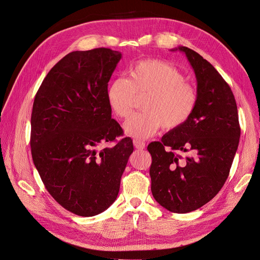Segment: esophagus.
Returning a JSON list of instances; mask_svg holds the SVG:
<instances>
[{
	"label": "esophagus",
	"mask_w": 260,
	"mask_h": 260,
	"mask_svg": "<svg viewBox=\"0 0 260 260\" xmlns=\"http://www.w3.org/2000/svg\"><path fill=\"white\" fill-rule=\"evenodd\" d=\"M134 146L137 148V149H144L145 148V143L143 142V141H140V140H134Z\"/></svg>",
	"instance_id": "34e87169"
}]
</instances>
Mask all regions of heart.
Masks as SVG:
<instances>
[{"mask_svg":"<svg viewBox=\"0 0 260 260\" xmlns=\"http://www.w3.org/2000/svg\"><path fill=\"white\" fill-rule=\"evenodd\" d=\"M176 67L158 60H145L128 70L127 80L116 78L108 85L107 101L114 115L126 118L132 113L137 98L146 96L144 112L133 115L124 123L127 136L147 139L160 126L171 131L183 125L193 115L198 94L184 82Z\"/></svg>","mask_w":260,"mask_h":260,"instance_id":"1","label":"heart"}]
</instances>
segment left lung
I'll return each mask as SVG.
<instances>
[{"mask_svg":"<svg viewBox=\"0 0 260 260\" xmlns=\"http://www.w3.org/2000/svg\"><path fill=\"white\" fill-rule=\"evenodd\" d=\"M171 51L182 52L190 62L198 102L183 125L148 145L152 157L149 174L156 202L169 211L185 214L206 204L224 185L241 128L233 93L217 69L186 46ZM180 151L193 155L182 160L176 153Z\"/></svg>","mask_w":260,"mask_h":260,"instance_id":"obj_1","label":"left lung"}]
</instances>
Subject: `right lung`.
<instances>
[{
    "mask_svg": "<svg viewBox=\"0 0 260 260\" xmlns=\"http://www.w3.org/2000/svg\"><path fill=\"white\" fill-rule=\"evenodd\" d=\"M121 57L106 48L69 53L46 75L34 100V165L53 198L78 216H96L113 204L134 151L129 138L96 149L122 135L107 101Z\"/></svg>",
    "mask_w": 260,
    "mask_h": 260,
    "instance_id": "obj_1",
    "label": "right lung"
}]
</instances>
